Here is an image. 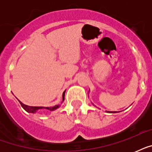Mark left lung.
I'll use <instances>...</instances> for the list:
<instances>
[{
    "mask_svg": "<svg viewBox=\"0 0 152 152\" xmlns=\"http://www.w3.org/2000/svg\"><path fill=\"white\" fill-rule=\"evenodd\" d=\"M106 112H107V113H118L117 111H110H110H106ZM118 112H119V111H118Z\"/></svg>",
    "mask_w": 152,
    "mask_h": 152,
    "instance_id": "1",
    "label": "left lung"
}]
</instances>
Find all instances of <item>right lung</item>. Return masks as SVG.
<instances>
[{
  "mask_svg": "<svg viewBox=\"0 0 152 152\" xmlns=\"http://www.w3.org/2000/svg\"><path fill=\"white\" fill-rule=\"evenodd\" d=\"M64 93H65V91L63 92V95H62V102L64 100ZM20 103L21 104V106H22V107L25 110L28 112V113H35L37 112H39V111H53L60 107V105H56V106H50V107H45V106H30L22 103L20 101Z\"/></svg>",
  "mask_w": 152,
  "mask_h": 152,
  "instance_id": "right-lung-1",
  "label": "right lung"
}]
</instances>
